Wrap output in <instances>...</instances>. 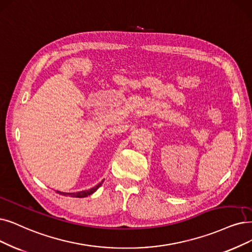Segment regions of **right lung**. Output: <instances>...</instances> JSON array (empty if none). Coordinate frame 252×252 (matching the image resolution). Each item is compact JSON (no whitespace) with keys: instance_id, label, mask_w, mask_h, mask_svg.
Listing matches in <instances>:
<instances>
[{"instance_id":"1","label":"right lung","mask_w":252,"mask_h":252,"mask_svg":"<svg viewBox=\"0 0 252 252\" xmlns=\"http://www.w3.org/2000/svg\"><path fill=\"white\" fill-rule=\"evenodd\" d=\"M104 181V180H103ZM103 181H101V182H100L98 185H96L95 187H93V188H91V189H89V190H84V191H79V192H73V193H68V192H62V191H58L57 190V192L59 193V194H61V195H68V196H71V197H86V196H88V195H91L92 193H94L95 191L102 185V183H103Z\"/></svg>"}]
</instances>
